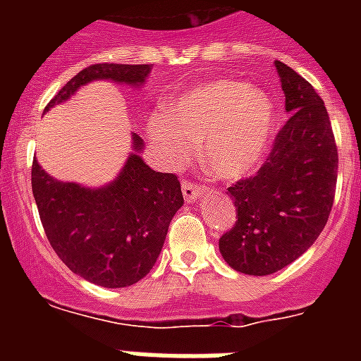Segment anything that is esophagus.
Segmentation results:
<instances>
[{
	"instance_id": "obj_1",
	"label": "esophagus",
	"mask_w": 361,
	"mask_h": 361,
	"mask_svg": "<svg viewBox=\"0 0 361 361\" xmlns=\"http://www.w3.org/2000/svg\"><path fill=\"white\" fill-rule=\"evenodd\" d=\"M181 191H183V198L187 202H195L198 197H202L204 189L191 183V181H181Z\"/></svg>"
}]
</instances>
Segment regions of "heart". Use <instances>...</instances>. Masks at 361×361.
<instances>
[{
    "instance_id": "heart-1",
    "label": "heart",
    "mask_w": 361,
    "mask_h": 361,
    "mask_svg": "<svg viewBox=\"0 0 361 361\" xmlns=\"http://www.w3.org/2000/svg\"><path fill=\"white\" fill-rule=\"evenodd\" d=\"M269 95L238 80H212L172 101L169 118L153 116L147 133L166 163L181 164L202 144L206 169L221 180H240L262 163L274 136Z\"/></svg>"
}]
</instances>
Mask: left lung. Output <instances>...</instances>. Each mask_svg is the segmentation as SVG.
I'll return each mask as SVG.
<instances>
[{"label":"left lung","mask_w":361,"mask_h":361,"mask_svg":"<svg viewBox=\"0 0 361 361\" xmlns=\"http://www.w3.org/2000/svg\"><path fill=\"white\" fill-rule=\"evenodd\" d=\"M288 121L252 178L228 187L236 225L223 234L226 264L269 275L300 258L328 223L337 181V146L324 101L305 78L275 61Z\"/></svg>","instance_id":"8db88e82"}]
</instances>
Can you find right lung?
I'll return each mask as SVG.
<instances>
[{
  "mask_svg": "<svg viewBox=\"0 0 361 361\" xmlns=\"http://www.w3.org/2000/svg\"><path fill=\"white\" fill-rule=\"evenodd\" d=\"M149 65L97 63L73 76L47 104L69 101L95 80L140 87ZM144 142L133 133V152L123 169L103 187L59 181L33 159L31 189L42 228L63 264L82 279L104 288L138 283L155 266L170 221L183 206L176 174L155 172L140 157Z\"/></svg>",
  "mask_w": 361,
  "mask_h": 361,
  "instance_id": "1",
  "label": "right lung"
}]
</instances>
